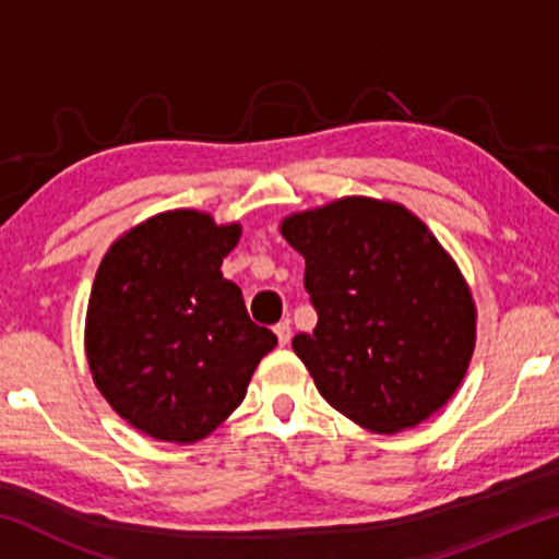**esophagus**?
<instances>
[{"mask_svg":"<svg viewBox=\"0 0 559 559\" xmlns=\"http://www.w3.org/2000/svg\"><path fill=\"white\" fill-rule=\"evenodd\" d=\"M273 333H276L281 347L288 345L290 343V323H288V320H281V323L273 328Z\"/></svg>","mask_w":559,"mask_h":559,"instance_id":"1","label":"esophagus"}]
</instances>
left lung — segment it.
Wrapping results in <instances>:
<instances>
[{"instance_id":"8db88e82","label":"left lung","mask_w":559,"mask_h":559,"mask_svg":"<svg viewBox=\"0 0 559 559\" xmlns=\"http://www.w3.org/2000/svg\"><path fill=\"white\" fill-rule=\"evenodd\" d=\"M281 234L306 259L313 335L293 337L330 406L377 433L447 404L476 345L468 283L406 206L343 197L290 214Z\"/></svg>"}]
</instances>
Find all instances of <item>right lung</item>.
I'll return each mask as SVG.
<instances>
[{
  "mask_svg": "<svg viewBox=\"0 0 559 559\" xmlns=\"http://www.w3.org/2000/svg\"><path fill=\"white\" fill-rule=\"evenodd\" d=\"M239 236V224L175 210L132 226L100 261L86 316L88 367L112 409L147 437H210L278 343L222 276Z\"/></svg>",
  "mask_w": 559,
  "mask_h": 559,
  "instance_id": "right-lung-1",
  "label": "right lung"
}]
</instances>
